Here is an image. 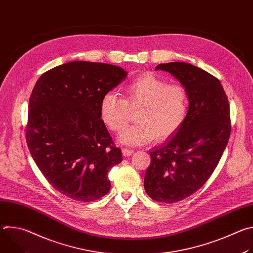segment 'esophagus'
<instances>
[{"label":"esophagus","instance_id":"obj_1","mask_svg":"<svg viewBox=\"0 0 253 253\" xmlns=\"http://www.w3.org/2000/svg\"><path fill=\"white\" fill-rule=\"evenodd\" d=\"M122 153H123V155L125 157H129V156H131L134 153V150L128 149V148H124V149H122Z\"/></svg>","mask_w":253,"mask_h":253}]
</instances>
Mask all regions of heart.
Returning <instances> with one entry per match:
<instances>
[{"label":"heart","mask_w":253,"mask_h":253,"mask_svg":"<svg viewBox=\"0 0 253 253\" xmlns=\"http://www.w3.org/2000/svg\"><path fill=\"white\" fill-rule=\"evenodd\" d=\"M126 99L114 92L106 93L100 103V116L112 131H121L129 121V106L141 105L136 124L119 135V142L129 146L172 137L183 125L188 112L184 87L168 84L152 73H143L125 86Z\"/></svg>","instance_id":"1"}]
</instances>
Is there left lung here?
<instances>
[{
	"mask_svg": "<svg viewBox=\"0 0 253 253\" xmlns=\"http://www.w3.org/2000/svg\"><path fill=\"white\" fill-rule=\"evenodd\" d=\"M181 84L189 105L183 125L161 146L151 150L144 188L158 202L174 203L203 186L227 145L231 126L227 96L220 81L184 62L159 64Z\"/></svg>",
	"mask_w": 253,
	"mask_h": 253,
	"instance_id": "8db88e82",
	"label": "left lung"
}]
</instances>
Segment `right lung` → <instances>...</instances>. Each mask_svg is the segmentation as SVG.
<instances>
[{
    "instance_id": "add662e5",
    "label": "right lung",
    "mask_w": 253,
    "mask_h": 253,
    "mask_svg": "<svg viewBox=\"0 0 253 253\" xmlns=\"http://www.w3.org/2000/svg\"><path fill=\"white\" fill-rule=\"evenodd\" d=\"M127 74L115 65L73 61L45 72L32 91L30 153L49 183L71 199L94 201L110 190L107 175L122 152L101 119L100 103Z\"/></svg>"
}]
</instances>
